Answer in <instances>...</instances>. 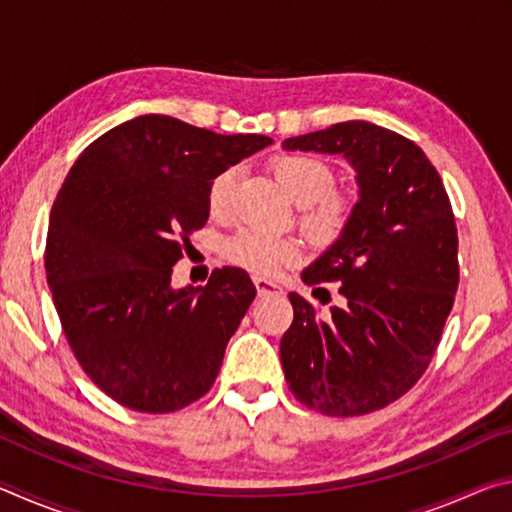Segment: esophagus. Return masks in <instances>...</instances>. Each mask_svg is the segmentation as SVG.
<instances>
[{
  "label": "esophagus",
  "instance_id": "obj_1",
  "mask_svg": "<svg viewBox=\"0 0 512 512\" xmlns=\"http://www.w3.org/2000/svg\"><path fill=\"white\" fill-rule=\"evenodd\" d=\"M253 282H255L257 293H259V296H262V298H266V296H280V293H282L280 284L266 280V277H253Z\"/></svg>",
  "mask_w": 512,
  "mask_h": 512
}]
</instances>
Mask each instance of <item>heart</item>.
Returning a JSON list of instances; mask_svg holds the SVG:
<instances>
[{"label": "heart", "mask_w": 512, "mask_h": 512, "mask_svg": "<svg viewBox=\"0 0 512 512\" xmlns=\"http://www.w3.org/2000/svg\"><path fill=\"white\" fill-rule=\"evenodd\" d=\"M277 183L296 205H300V225L311 237L332 241L348 228L352 219V198L334 189L336 173L318 155L282 153L271 162ZM237 169H225L212 180L207 207L214 219H228L235 205ZM302 248L296 239L266 235L259 230H241L223 246V255L246 271L271 275L280 266L293 264Z\"/></svg>", "instance_id": "1"}]
</instances>
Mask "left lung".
<instances>
[{
	"label": "left lung",
	"instance_id": "1",
	"mask_svg": "<svg viewBox=\"0 0 512 512\" xmlns=\"http://www.w3.org/2000/svg\"><path fill=\"white\" fill-rule=\"evenodd\" d=\"M287 151L343 155L359 201L302 282H341L320 316L289 293L284 379L307 409L350 418L384 409L422 377L458 289V235L443 180L418 144L370 121H341L284 140ZM329 302V300H325Z\"/></svg>",
	"mask_w": 512,
	"mask_h": 512
}]
</instances>
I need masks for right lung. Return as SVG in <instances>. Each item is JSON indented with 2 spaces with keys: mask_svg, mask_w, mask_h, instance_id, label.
<instances>
[{
  "mask_svg": "<svg viewBox=\"0 0 512 512\" xmlns=\"http://www.w3.org/2000/svg\"><path fill=\"white\" fill-rule=\"evenodd\" d=\"M271 142L142 115L69 169L49 216L47 282L76 361L126 409L171 413L212 388L257 289L235 266L173 289V264L207 223L212 180Z\"/></svg>",
  "mask_w": 512,
  "mask_h": 512,
  "instance_id": "right-lung-1",
  "label": "right lung"
}]
</instances>
